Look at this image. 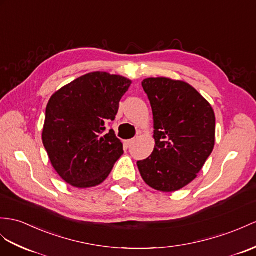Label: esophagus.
<instances>
[{
  "label": "esophagus",
  "mask_w": 256,
  "mask_h": 256,
  "mask_svg": "<svg viewBox=\"0 0 256 256\" xmlns=\"http://www.w3.org/2000/svg\"><path fill=\"white\" fill-rule=\"evenodd\" d=\"M134 139H130V140H126V141H124V146H126L127 148H129L130 146H132V143H134Z\"/></svg>",
  "instance_id": "34e87169"
}]
</instances>
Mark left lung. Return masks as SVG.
<instances>
[{"mask_svg": "<svg viewBox=\"0 0 256 256\" xmlns=\"http://www.w3.org/2000/svg\"><path fill=\"white\" fill-rule=\"evenodd\" d=\"M143 90L154 120L153 153L136 162L151 188L172 192L196 179L215 144V114L190 84L168 78H148Z\"/></svg>", "mask_w": 256, "mask_h": 256, "instance_id": "obj_1", "label": "left lung"}]
</instances>
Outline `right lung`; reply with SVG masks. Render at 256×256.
I'll return each instance as SVG.
<instances>
[{"label":"right lung","instance_id":"1","mask_svg":"<svg viewBox=\"0 0 256 256\" xmlns=\"http://www.w3.org/2000/svg\"><path fill=\"white\" fill-rule=\"evenodd\" d=\"M129 79L96 72L55 92L46 110L42 141L50 160L67 184H102L122 153V143L106 126L115 120Z\"/></svg>","mask_w":256,"mask_h":256}]
</instances>
